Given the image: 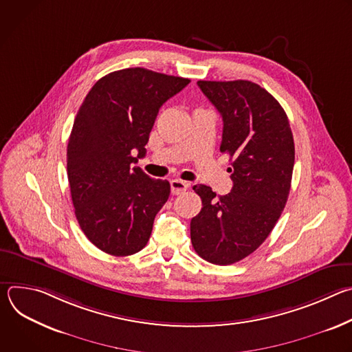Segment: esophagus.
<instances>
[{"mask_svg": "<svg viewBox=\"0 0 352 352\" xmlns=\"http://www.w3.org/2000/svg\"><path fill=\"white\" fill-rule=\"evenodd\" d=\"M170 184H171V192H173V195H181V193H184V192L188 189V186H189L188 182H185V181H182V179H178V178L173 179Z\"/></svg>", "mask_w": 352, "mask_h": 352, "instance_id": "esophagus-1", "label": "esophagus"}]
</instances>
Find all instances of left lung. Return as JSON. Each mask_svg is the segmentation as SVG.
I'll use <instances>...</instances> for the list:
<instances>
[{
	"instance_id": "1",
	"label": "left lung",
	"mask_w": 352,
	"mask_h": 352,
	"mask_svg": "<svg viewBox=\"0 0 352 352\" xmlns=\"http://www.w3.org/2000/svg\"><path fill=\"white\" fill-rule=\"evenodd\" d=\"M223 118L220 152L230 156L232 189L216 196L195 185L202 210L190 220L196 254L232 265L265 242L285 208L295 160L294 138L277 100L249 80H197Z\"/></svg>"
}]
</instances>
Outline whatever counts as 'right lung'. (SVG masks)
<instances>
[{"mask_svg":"<svg viewBox=\"0 0 352 352\" xmlns=\"http://www.w3.org/2000/svg\"><path fill=\"white\" fill-rule=\"evenodd\" d=\"M190 80L144 68L98 79L74 121L67 171L76 220L87 239L113 256L143 249L170 196L167 179H153L133 164L160 107Z\"/></svg>","mask_w":352,"mask_h":352,"instance_id":"add662e5","label":"right lung"}]
</instances>
